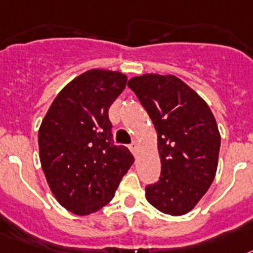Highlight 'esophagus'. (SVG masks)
Listing matches in <instances>:
<instances>
[{
  "label": "esophagus",
  "instance_id": "1",
  "mask_svg": "<svg viewBox=\"0 0 253 253\" xmlns=\"http://www.w3.org/2000/svg\"><path fill=\"white\" fill-rule=\"evenodd\" d=\"M130 151L134 154V155H137V152H138V145H137V142H133L130 145Z\"/></svg>",
  "mask_w": 253,
  "mask_h": 253
}]
</instances>
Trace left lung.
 <instances>
[{"label":"left lung","mask_w":253,"mask_h":253,"mask_svg":"<svg viewBox=\"0 0 253 253\" xmlns=\"http://www.w3.org/2000/svg\"><path fill=\"white\" fill-rule=\"evenodd\" d=\"M138 98L158 133L162 173L146 186L156 210L172 216L191 211L216 176L221 137L208 104L173 75L131 77Z\"/></svg>","instance_id":"obj_1"}]
</instances>
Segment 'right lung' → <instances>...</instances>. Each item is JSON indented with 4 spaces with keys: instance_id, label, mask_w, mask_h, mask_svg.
<instances>
[{
    "instance_id": "obj_1",
    "label": "right lung",
    "mask_w": 253,
    "mask_h": 253,
    "mask_svg": "<svg viewBox=\"0 0 253 253\" xmlns=\"http://www.w3.org/2000/svg\"><path fill=\"white\" fill-rule=\"evenodd\" d=\"M125 85L126 76L116 71H86L59 91L41 123V167L54 197L72 213L90 214L111 202L134 162L114 143L108 119Z\"/></svg>"
}]
</instances>
